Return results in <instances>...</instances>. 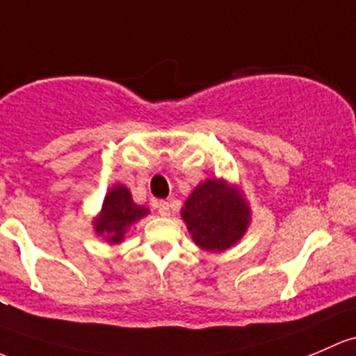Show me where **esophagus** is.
Segmentation results:
<instances>
[{"mask_svg": "<svg viewBox=\"0 0 356 356\" xmlns=\"http://www.w3.org/2000/svg\"><path fill=\"white\" fill-rule=\"evenodd\" d=\"M155 208L159 209V213H160V215H162V216H168V215H170V204H168L167 201H156Z\"/></svg>", "mask_w": 356, "mask_h": 356, "instance_id": "34e87169", "label": "esophagus"}]
</instances>
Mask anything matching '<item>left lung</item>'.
Wrapping results in <instances>:
<instances>
[{
  "label": "left lung",
  "mask_w": 356,
  "mask_h": 356,
  "mask_svg": "<svg viewBox=\"0 0 356 356\" xmlns=\"http://www.w3.org/2000/svg\"><path fill=\"white\" fill-rule=\"evenodd\" d=\"M181 216L193 241L209 252H222L237 244L250 223L244 196L223 179H207L196 186Z\"/></svg>",
  "instance_id": "left-lung-1"
}]
</instances>
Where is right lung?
<instances>
[{
    "label": "right lung",
    "instance_id": "obj_1",
    "mask_svg": "<svg viewBox=\"0 0 356 356\" xmlns=\"http://www.w3.org/2000/svg\"><path fill=\"white\" fill-rule=\"evenodd\" d=\"M148 211V208L134 203L126 186L115 184L106 194L100 215L93 220V228L109 244H121L131 225L147 216Z\"/></svg>",
    "mask_w": 356,
    "mask_h": 356
}]
</instances>
